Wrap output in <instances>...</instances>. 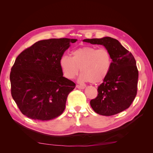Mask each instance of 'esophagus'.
I'll use <instances>...</instances> for the list:
<instances>
[{
  "label": "esophagus",
  "instance_id": "1",
  "mask_svg": "<svg viewBox=\"0 0 153 153\" xmlns=\"http://www.w3.org/2000/svg\"><path fill=\"white\" fill-rule=\"evenodd\" d=\"M76 87L78 88V89H84L85 87L83 86L82 85H76Z\"/></svg>",
  "mask_w": 153,
  "mask_h": 153
}]
</instances>
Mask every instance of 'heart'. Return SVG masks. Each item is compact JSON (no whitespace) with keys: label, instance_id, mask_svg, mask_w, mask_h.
Instances as JSON below:
<instances>
[{"label":"heart","instance_id":"b5f03b06","mask_svg":"<svg viewBox=\"0 0 153 153\" xmlns=\"http://www.w3.org/2000/svg\"><path fill=\"white\" fill-rule=\"evenodd\" d=\"M60 66L64 75L69 79L76 77L80 69V81L98 84L108 76L112 66V57L105 48L84 47L73 51L72 57L62 55Z\"/></svg>","mask_w":153,"mask_h":153}]
</instances>
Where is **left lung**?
<instances>
[{"mask_svg": "<svg viewBox=\"0 0 153 153\" xmlns=\"http://www.w3.org/2000/svg\"><path fill=\"white\" fill-rule=\"evenodd\" d=\"M83 41L101 45L112 57V66L108 76L98 87V96L90 104L95 112L110 116L129 107L137 92L138 71L136 61L131 52L117 39L104 37L85 39Z\"/></svg>", "mask_w": 153, "mask_h": 153, "instance_id": "left-lung-1", "label": "left lung"}]
</instances>
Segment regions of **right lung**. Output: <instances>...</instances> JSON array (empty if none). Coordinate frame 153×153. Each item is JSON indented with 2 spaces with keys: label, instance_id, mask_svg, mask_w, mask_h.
<instances>
[{
  "label": "right lung",
  "instance_id": "obj_1",
  "mask_svg": "<svg viewBox=\"0 0 153 153\" xmlns=\"http://www.w3.org/2000/svg\"><path fill=\"white\" fill-rule=\"evenodd\" d=\"M77 39L41 40L16 57L10 73L11 92L27 117L48 121L61 115L76 84L63 76L60 59Z\"/></svg>",
  "mask_w": 153,
  "mask_h": 153
}]
</instances>
